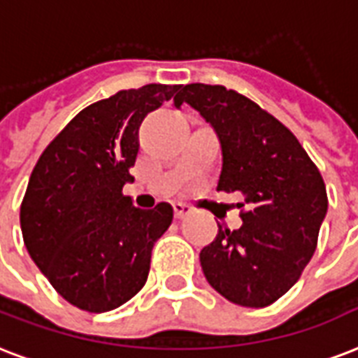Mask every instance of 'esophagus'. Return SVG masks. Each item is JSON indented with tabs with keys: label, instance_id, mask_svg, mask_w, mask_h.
I'll list each match as a JSON object with an SVG mask.
<instances>
[{
	"label": "esophagus",
	"instance_id": "1",
	"mask_svg": "<svg viewBox=\"0 0 358 358\" xmlns=\"http://www.w3.org/2000/svg\"><path fill=\"white\" fill-rule=\"evenodd\" d=\"M173 208H174V217H176V220H184V217H187V215L193 212V208H191L189 204H184V203H174Z\"/></svg>",
	"mask_w": 358,
	"mask_h": 358
}]
</instances>
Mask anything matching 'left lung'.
<instances>
[{
    "instance_id": "8db88e82",
    "label": "left lung",
    "mask_w": 358,
    "mask_h": 358,
    "mask_svg": "<svg viewBox=\"0 0 358 358\" xmlns=\"http://www.w3.org/2000/svg\"><path fill=\"white\" fill-rule=\"evenodd\" d=\"M187 103L212 124L223 152L217 191H240L242 227L217 225L201 250L208 283L245 308L276 302L299 282L317 248L329 199L323 176L299 138L245 95L220 84H187Z\"/></svg>"
}]
</instances>
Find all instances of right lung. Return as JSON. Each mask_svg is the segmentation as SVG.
<instances>
[{
    "mask_svg": "<svg viewBox=\"0 0 358 358\" xmlns=\"http://www.w3.org/2000/svg\"><path fill=\"white\" fill-rule=\"evenodd\" d=\"M182 84L122 90L76 114L41 154L20 204L27 253L69 304L116 310L146 283L152 250L173 222V206H133L138 127L178 95Z\"/></svg>",
    "mask_w": 358,
    "mask_h": 358,
    "instance_id": "right-lung-1",
    "label": "right lung"
}]
</instances>
